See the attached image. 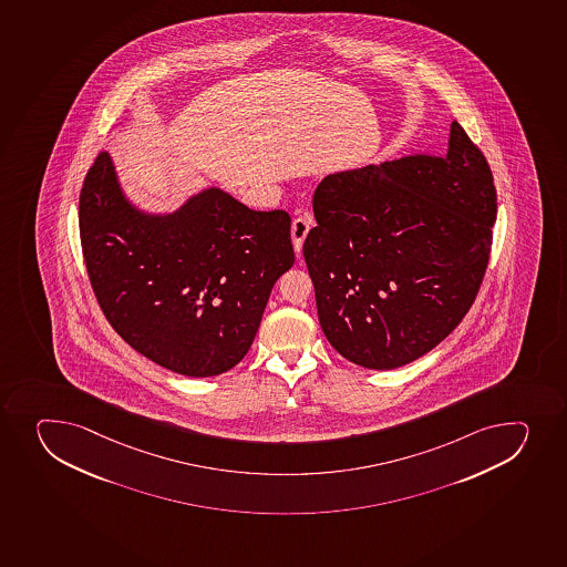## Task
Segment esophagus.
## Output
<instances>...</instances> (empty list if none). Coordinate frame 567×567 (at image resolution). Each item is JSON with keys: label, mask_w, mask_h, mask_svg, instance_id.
<instances>
[{"label": "esophagus", "mask_w": 567, "mask_h": 567, "mask_svg": "<svg viewBox=\"0 0 567 567\" xmlns=\"http://www.w3.org/2000/svg\"><path fill=\"white\" fill-rule=\"evenodd\" d=\"M310 225H312V218H310V216H299V218L292 221L293 249L298 252L301 251L305 238L309 235Z\"/></svg>", "instance_id": "34e87169"}]
</instances>
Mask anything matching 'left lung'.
<instances>
[{
  "label": "left lung",
  "mask_w": 567,
  "mask_h": 567,
  "mask_svg": "<svg viewBox=\"0 0 567 567\" xmlns=\"http://www.w3.org/2000/svg\"><path fill=\"white\" fill-rule=\"evenodd\" d=\"M303 255L321 329L343 359L395 370L436 348L477 298L497 194L458 122L443 157L327 175Z\"/></svg>",
  "instance_id": "1"
}]
</instances>
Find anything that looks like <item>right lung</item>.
Masks as SVG:
<instances>
[{"label":"right lung","mask_w":567,"mask_h":567,"mask_svg":"<svg viewBox=\"0 0 567 567\" xmlns=\"http://www.w3.org/2000/svg\"><path fill=\"white\" fill-rule=\"evenodd\" d=\"M79 233L114 331L186 377L219 375L246 357L271 288L296 260L285 210H251L208 186L174 213H147L107 152L84 177Z\"/></svg>","instance_id":"right-lung-1"}]
</instances>
